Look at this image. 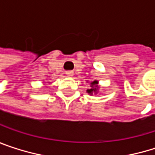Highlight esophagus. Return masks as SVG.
<instances>
[{
  "instance_id": "obj_1",
  "label": "esophagus",
  "mask_w": 155,
  "mask_h": 155,
  "mask_svg": "<svg viewBox=\"0 0 155 155\" xmlns=\"http://www.w3.org/2000/svg\"><path fill=\"white\" fill-rule=\"evenodd\" d=\"M66 75L69 76V77H72L74 75V72L73 71H67L66 72Z\"/></svg>"
}]
</instances>
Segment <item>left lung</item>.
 Segmentation results:
<instances>
[{
    "instance_id": "8db88e82",
    "label": "left lung",
    "mask_w": 155,
    "mask_h": 155,
    "mask_svg": "<svg viewBox=\"0 0 155 155\" xmlns=\"http://www.w3.org/2000/svg\"><path fill=\"white\" fill-rule=\"evenodd\" d=\"M97 84H98V81H92V82H91V89H89V90H87V92L91 94L93 91H97V88H98V85H97ZM93 86H94V87H93Z\"/></svg>"
}]
</instances>
